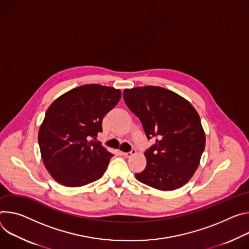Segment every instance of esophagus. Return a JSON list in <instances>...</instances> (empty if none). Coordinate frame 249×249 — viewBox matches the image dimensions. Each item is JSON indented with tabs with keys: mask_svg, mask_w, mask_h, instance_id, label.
I'll return each mask as SVG.
<instances>
[{
	"mask_svg": "<svg viewBox=\"0 0 249 249\" xmlns=\"http://www.w3.org/2000/svg\"><path fill=\"white\" fill-rule=\"evenodd\" d=\"M136 153V150L135 149H131L129 152H123V155L125 156V157H130L132 155H134Z\"/></svg>",
	"mask_w": 249,
	"mask_h": 249,
	"instance_id": "obj_1",
	"label": "esophagus"
}]
</instances>
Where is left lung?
Returning <instances> with one entry per match:
<instances>
[{
    "instance_id": "8db88e82",
    "label": "left lung",
    "mask_w": 249,
    "mask_h": 249,
    "mask_svg": "<svg viewBox=\"0 0 249 249\" xmlns=\"http://www.w3.org/2000/svg\"><path fill=\"white\" fill-rule=\"evenodd\" d=\"M124 100L155 143L144 155L146 167L136 173L140 182L161 191L185 185L196 172L206 145L201 119L190 102L161 87L125 89Z\"/></svg>"
}]
</instances>
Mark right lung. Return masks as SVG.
Instances as JSON below:
<instances>
[{
    "mask_svg": "<svg viewBox=\"0 0 249 249\" xmlns=\"http://www.w3.org/2000/svg\"><path fill=\"white\" fill-rule=\"evenodd\" d=\"M113 87L87 84L74 88L47 108L38 131L41 158L52 178L67 187L100 179L114 154L97 142L104 117L121 100Z\"/></svg>",
    "mask_w": 249,
    "mask_h": 249,
    "instance_id": "obj_1",
    "label": "right lung"
}]
</instances>
